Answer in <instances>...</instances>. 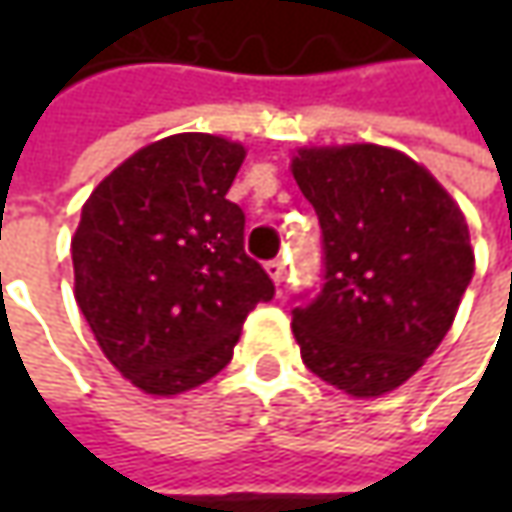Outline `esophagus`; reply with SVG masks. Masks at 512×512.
Returning <instances> with one entry per match:
<instances>
[{
    "label": "esophagus",
    "mask_w": 512,
    "mask_h": 512,
    "mask_svg": "<svg viewBox=\"0 0 512 512\" xmlns=\"http://www.w3.org/2000/svg\"><path fill=\"white\" fill-rule=\"evenodd\" d=\"M267 273H270V279H273L276 285H282V282H285V262H282V259H270V262H267Z\"/></svg>",
    "instance_id": "esophagus-1"
}]
</instances>
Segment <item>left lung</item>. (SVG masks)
<instances>
[{"instance_id":"left-lung-1","label":"left lung","mask_w":512,"mask_h":512,"mask_svg":"<svg viewBox=\"0 0 512 512\" xmlns=\"http://www.w3.org/2000/svg\"><path fill=\"white\" fill-rule=\"evenodd\" d=\"M293 179L322 225L325 285L293 307L302 362L356 399L404 384L442 344L473 279L459 205L382 145L302 148Z\"/></svg>"}]
</instances>
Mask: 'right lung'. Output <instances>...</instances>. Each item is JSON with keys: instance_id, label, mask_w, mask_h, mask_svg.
Returning <instances> with one entry per match:
<instances>
[{"instance_id": "1", "label": "right lung", "mask_w": 512, "mask_h": 512, "mask_svg": "<svg viewBox=\"0 0 512 512\" xmlns=\"http://www.w3.org/2000/svg\"><path fill=\"white\" fill-rule=\"evenodd\" d=\"M242 162L239 142L176 133L136 150L82 207L76 302L110 364L150 396L213 379L247 313L276 293L227 199Z\"/></svg>"}]
</instances>
